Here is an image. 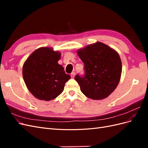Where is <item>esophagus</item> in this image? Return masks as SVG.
<instances>
[{"label":"esophagus","instance_id":"1","mask_svg":"<svg viewBox=\"0 0 148 148\" xmlns=\"http://www.w3.org/2000/svg\"><path fill=\"white\" fill-rule=\"evenodd\" d=\"M70 76H71V78H73L75 77V72H72V73H71Z\"/></svg>","mask_w":148,"mask_h":148}]
</instances>
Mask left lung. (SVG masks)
I'll return each mask as SVG.
<instances>
[{"label": "left lung", "instance_id": "1", "mask_svg": "<svg viewBox=\"0 0 148 148\" xmlns=\"http://www.w3.org/2000/svg\"><path fill=\"white\" fill-rule=\"evenodd\" d=\"M84 65V77L76 75L81 91L89 99L101 100L118 86L122 74L119 54L106 44L96 42L77 51Z\"/></svg>", "mask_w": 148, "mask_h": 148}]
</instances>
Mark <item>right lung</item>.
<instances>
[{
    "mask_svg": "<svg viewBox=\"0 0 148 148\" xmlns=\"http://www.w3.org/2000/svg\"><path fill=\"white\" fill-rule=\"evenodd\" d=\"M61 53L42 47L35 50L23 66V77L29 91L40 100L49 101L63 92L65 83L71 78L58 64Z\"/></svg>",
    "mask_w": 148,
    "mask_h": 148,
    "instance_id": "add662e5",
    "label": "right lung"
}]
</instances>
